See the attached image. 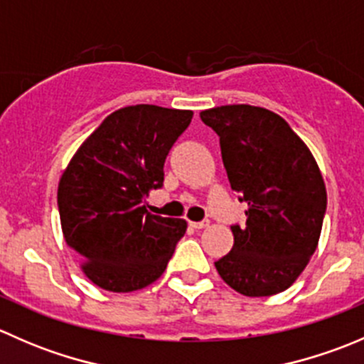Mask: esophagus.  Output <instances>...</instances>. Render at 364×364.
I'll use <instances>...</instances> for the list:
<instances>
[{
  "instance_id": "obj_1",
  "label": "esophagus",
  "mask_w": 364,
  "mask_h": 364,
  "mask_svg": "<svg viewBox=\"0 0 364 364\" xmlns=\"http://www.w3.org/2000/svg\"><path fill=\"white\" fill-rule=\"evenodd\" d=\"M190 227L196 230L205 229V227H209V220H203V222H190Z\"/></svg>"
}]
</instances>
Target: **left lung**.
<instances>
[{
  "label": "left lung",
  "mask_w": 364,
  "mask_h": 364,
  "mask_svg": "<svg viewBox=\"0 0 364 364\" xmlns=\"http://www.w3.org/2000/svg\"><path fill=\"white\" fill-rule=\"evenodd\" d=\"M218 134L230 188L247 203V225H232L234 247L215 267L243 296L291 287L317 250L328 193L308 146L278 114L253 105L200 112Z\"/></svg>",
  "instance_id": "obj_1"
}]
</instances>
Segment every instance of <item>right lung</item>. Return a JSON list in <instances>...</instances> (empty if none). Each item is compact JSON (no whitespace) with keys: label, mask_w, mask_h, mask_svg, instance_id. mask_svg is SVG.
<instances>
[{"label":"right lung","mask_w":364,"mask_h":364,"mask_svg":"<svg viewBox=\"0 0 364 364\" xmlns=\"http://www.w3.org/2000/svg\"><path fill=\"white\" fill-rule=\"evenodd\" d=\"M192 111L128 105L80 144L58 186L65 241L97 287L132 292L159 280L186 222L151 215L144 199L164 185V164Z\"/></svg>","instance_id":"right-lung-1"}]
</instances>
